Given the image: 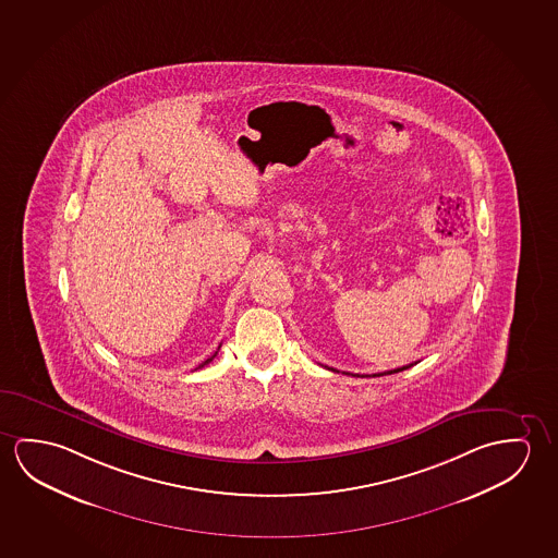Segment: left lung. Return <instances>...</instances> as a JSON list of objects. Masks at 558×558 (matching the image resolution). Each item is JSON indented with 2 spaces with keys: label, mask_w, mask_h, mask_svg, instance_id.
<instances>
[{
  "label": "left lung",
  "mask_w": 558,
  "mask_h": 558,
  "mask_svg": "<svg viewBox=\"0 0 558 558\" xmlns=\"http://www.w3.org/2000/svg\"><path fill=\"white\" fill-rule=\"evenodd\" d=\"M409 366H413V364H408V366H401V368H393V371L381 372V374H372V376H384V374H396V372L408 371ZM329 371H333V368H329Z\"/></svg>",
  "instance_id": "1"
}]
</instances>
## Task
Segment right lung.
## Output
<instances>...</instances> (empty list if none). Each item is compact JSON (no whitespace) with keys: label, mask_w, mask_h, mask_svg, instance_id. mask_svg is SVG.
I'll return each mask as SVG.
<instances>
[{"label":"right lung","mask_w":558,"mask_h":558,"mask_svg":"<svg viewBox=\"0 0 558 558\" xmlns=\"http://www.w3.org/2000/svg\"><path fill=\"white\" fill-rule=\"evenodd\" d=\"M215 356H217V353L213 354V356H209V359H207V361H204V363L199 364V366H197V368H204L205 364L211 363V361H213V359H215ZM197 368H195V371H197Z\"/></svg>","instance_id":"add662e5"}]
</instances>
